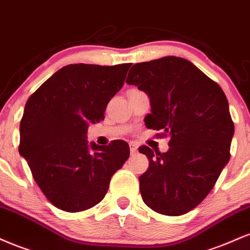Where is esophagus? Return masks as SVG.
Returning a JSON list of instances; mask_svg holds the SVG:
<instances>
[{"label": "esophagus", "mask_w": 250, "mask_h": 250, "mask_svg": "<svg viewBox=\"0 0 250 250\" xmlns=\"http://www.w3.org/2000/svg\"><path fill=\"white\" fill-rule=\"evenodd\" d=\"M130 151H131V154L132 155H134L138 152V146L136 145V144H133V143H131L130 144Z\"/></svg>", "instance_id": "obj_1"}]
</instances>
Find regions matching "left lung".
<instances>
[{"mask_svg":"<svg viewBox=\"0 0 250 250\" xmlns=\"http://www.w3.org/2000/svg\"><path fill=\"white\" fill-rule=\"evenodd\" d=\"M126 83L149 97L146 126L169 137L165 153L139 147L149 161L139 177L143 200L164 215L188 213L229 161L234 124L226 95L192 62L175 56L134 64Z\"/></svg>","mask_w":250,"mask_h":250,"instance_id":"1","label":"left lung"}]
</instances>
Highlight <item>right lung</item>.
<instances>
[{
	"mask_svg": "<svg viewBox=\"0 0 250 250\" xmlns=\"http://www.w3.org/2000/svg\"><path fill=\"white\" fill-rule=\"evenodd\" d=\"M131 63L113 66L70 64L29 97L20 124L19 152L54 206L82 212L99 204L111 177L130 157L128 144L86 140L87 127L104 119Z\"/></svg>",
	"mask_w": 250,
	"mask_h": 250,
	"instance_id": "add662e5",
	"label": "right lung"
}]
</instances>
